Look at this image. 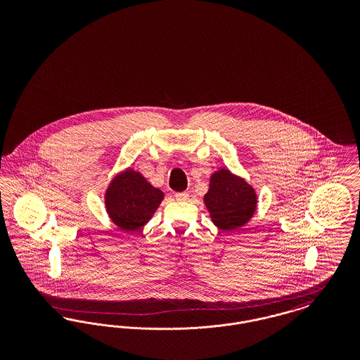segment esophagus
Segmentation results:
<instances>
[{"instance_id":"esophagus-1","label":"esophagus","mask_w":360,"mask_h":360,"mask_svg":"<svg viewBox=\"0 0 360 360\" xmlns=\"http://www.w3.org/2000/svg\"><path fill=\"white\" fill-rule=\"evenodd\" d=\"M175 200H176V201H188V193H185V191H182V193H175Z\"/></svg>"}]
</instances>
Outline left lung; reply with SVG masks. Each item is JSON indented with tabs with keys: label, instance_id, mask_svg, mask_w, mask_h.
<instances>
[{
	"label": "left lung",
	"instance_id": "left-lung-1",
	"mask_svg": "<svg viewBox=\"0 0 360 360\" xmlns=\"http://www.w3.org/2000/svg\"><path fill=\"white\" fill-rule=\"evenodd\" d=\"M213 224L221 231H233L248 223L257 210V193L243 178L226 169L213 172L204 197Z\"/></svg>",
	"mask_w": 360,
	"mask_h": 360
}]
</instances>
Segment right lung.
Instances as JSON below:
<instances>
[{"label": "right lung", "instance_id": "add662e5", "mask_svg": "<svg viewBox=\"0 0 360 360\" xmlns=\"http://www.w3.org/2000/svg\"><path fill=\"white\" fill-rule=\"evenodd\" d=\"M165 194L132 169L117 174L105 191L110 220L124 232H135L148 223Z\"/></svg>", "mask_w": 360, "mask_h": 360}]
</instances>
